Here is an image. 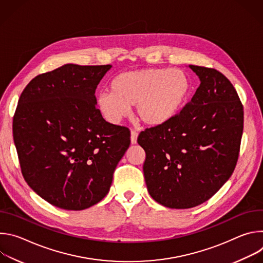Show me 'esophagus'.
Wrapping results in <instances>:
<instances>
[{
    "label": "esophagus",
    "instance_id": "34e87169",
    "mask_svg": "<svg viewBox=\"0 0 263 263\" xmlns=\"http://www.w3.org/2000/svg\"><path fill=\"white\" fill-rule=\"evenodd\" d=\"M137 137H138V133L134 130L131 131V143L132 144H135L136 141H137Z\"/></svg>",
    "mask_w": 263,
    "mask_h": 263
}]
</instances>
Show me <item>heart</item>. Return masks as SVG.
I'll use <instances>...</instances> for the list:
<instances>
[{
  "instance_id": "obj_1",
  "label": "heart",
  "mask_w": 263,
  "mask_h": 263,
  "mask_svg": "<svg viewBox=\"0 0 263 263\" xmlns=\"http://www.w3.org/2000/svg\"><path fill=\"white\" fill-rule=\"evenodd\" d=\"M191 81L187 74L170 67L145 68L118 74L110 83V91L97 98L105 119L118 124L129 107L135 106L137 118L149 126L172 120L189 98Z\"/></svg>"
}]
</instances>
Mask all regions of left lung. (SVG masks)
Returning <instances> with one entry per match:
<instances>
[{"mask_svg":"<svg viewBox=\"0 0 263 263\" xmlns=\"http://www.w3.org/2000/svg\"><path fill=\"white\" fill-rule=\"evenodd\" d=\"M200 86L168 122L146 128L137 142L145 152L143 175L157 203L176 209L208 201L237 163L243 106L227 77L211 67L190 65Z\"/></svg>","mask_w":263,"mask_h":263,"instance_id":"left-lung-1","label":"left lung"}]
</instances>
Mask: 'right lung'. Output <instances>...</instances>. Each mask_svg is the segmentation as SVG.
<instances>
[{"label": "right lung", "instance_id": "right-lung-1", "mask_svg": "<svg viewBox=\"0 0 263 263\" xmlns=\"http://www.w3.org/2000/svg\"><path fill=\"white\" fill-rule=\"evenodd\" d=\"M107 65L65 64L33 78L12 123L24 179L50 204L83 210L108 194L130 130L106 122L96 89Z\"/></svg>", "mask_w": 263, "mask_h": 263}]
</instances>
